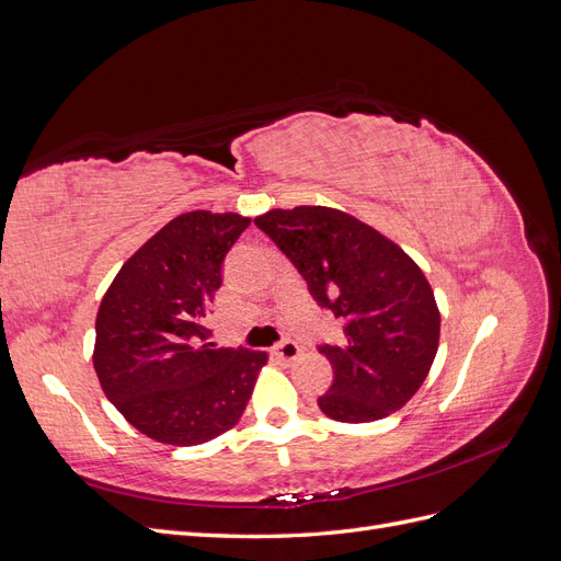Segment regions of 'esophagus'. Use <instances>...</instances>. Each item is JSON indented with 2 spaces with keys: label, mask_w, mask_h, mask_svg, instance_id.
I'll use <instances>...</instances> for the list:
<instances>
[{
  "label": "esophagus",
  "mask_w": 561,
  "mask_h": 561,
  "mask_svg": "<svg viewBox=\"0 0 561 561\" xmlns=\"http://www.w3.org/2000/svg\"><path fill=\"white\" fill-rule=\"evenodd\" d=\"M274 351H276L278 358H283V360H295L301 348H299L297 342H293V339H283V342H278L274 346Z\"/></svg>",
  "instance_id": "1"
}]
</instances>
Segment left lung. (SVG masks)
Segmentation results:
<instances>
[{"label":"left lung","instance_id":"1","mask_svg":"<svg viewBox=\"0 0 561 561\" xmlns=\"http://www.w3.org/2000/svg\"><path fill=\"white\" fill-rule=\"evenodd\" d=\"M307 280L344 342L320 344L334 379L322 414L367 423L393 414L426 381L439 342L435 295L414 260L377 229L334 208L297 206L254 219Z\"/></svg>","mask_w":561,"mask_h":561}]
</instances>
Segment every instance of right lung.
I'll return each mask as SVG.
<instances>
[{
    "label": "right lung",
    "instance_id": "right-lung-1",
    "mask_svg": "<svg viewBox=\"0 0 561 561\" xmlns=\"http://www.w3.org/2000/svg\"><path fill=\"white\" fill-rule=\"evenodd\" d=\"M250 217L184 213L122 266L95 318L93 367L130 426L192 447L229 431L252 396L264 351L215 346L206 318L222 262Z\"/></svg>",
    "mask_w": 561,
    "mask_h": 561
}]
</instances>
